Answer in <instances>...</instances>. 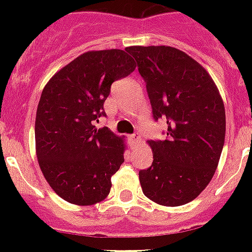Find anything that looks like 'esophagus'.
Listing matches in <instances>:
<instances>
[{"mask_svg": "<svg viewBox=\"0 0 252 252\" xmlns=\"http://www.w3.org/2000/svg\"><path fill=\"white\" fill-rule=\"evenodd\" d=\"M129 140L132 145H136V144L138 142V136L137 134H132V136H129Z\"/></svg>", "mask_w": 252, "mask_h": 252, "instance_id": "34e87169", "label": "esophagus"}]
</instances>
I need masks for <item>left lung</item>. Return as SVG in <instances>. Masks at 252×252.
Returning <instances> with one entry per match:
<instances>
[{"label":"left lung","instance_id":"left-lung-1","mask_svg":"<svg viewBox=\"0 0 252 252\" xmlns=\"http://www.w3.org/2000/svg\"><path fill=\"white\" fill-rule=\"evenodd\" d=\"M146 84L153 118L167 124L166 140L149 141L153 163L140 170L144 195L179 207L204 191L216 172L225 142V107L209 73L179 49L128 47Z\"/></svg>","mask_w":252,"mask_h":252}]
</instances>
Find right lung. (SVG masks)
<instances>
[{
    "label": "right lung",
    "mask_w": 252,
    "mask_h": 252,
    "mask_svg": "<svg viewBox=\"0 0 252 252\" xmlns=\"http://www.w3.org/2000/svg\"><path fill=\"white\" fill-rule=\"evenodd\" d=\"M134 69L126 51H90L65 65L43 89L35 120L37 161L45 180L65 201L93 205L110 193L126 144L95 123L106 116L103 103L111 85Z\"/></svg>",
    "instance_id": "right-lung-1"
}]
</instances>
